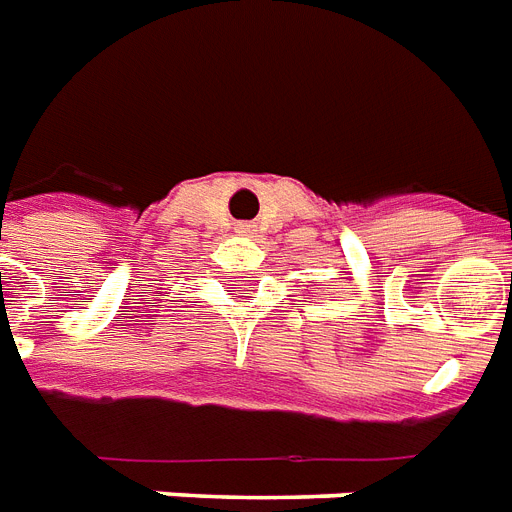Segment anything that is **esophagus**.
<instances>
[{"label":"esophagus","mask_w":512,"mask_h":512,"mask_svg":"<svg viewBox=\"0 0 512 512\" xmlns=\"http://www.w3.org/2000/svg\"><path fill=\"white\" fill-rule=\"evenodd\" d=\"M236 233H239V236H249V233H252V225L241 222V225H236Z\"/></svg>","instance_id":"esophagus-1"}]
</instances>
